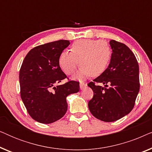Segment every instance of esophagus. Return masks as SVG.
Here are the masks:
<instances>
[{
    "label": "esophagus",
    "mask_w": 152,
    "mask_h": 152,
    "mask_svg": "<svg viewBox=\"0 0 152 152\" xmlns=\"http://www.w3.org/2000/svg\"><path fill=\"white\" fill-rule=\"evenodd\" d=\"M87 86L86 84H85L84 82H80V89H84V88H86Z\"/></svg>",
    "instance_id": "34e87169"
}]
</instances>
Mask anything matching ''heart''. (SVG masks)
Wrapping results in <instances>:
<instances>
[{
    "label": "heart",
    "mask_w": 152,
    "mask_h": 152,
    "mask_svg": "<svg viewBox=\"0 0 152 152\" xmlns=\"http://www.w3.org/2000/svg\"><path fill=\"white\" fill-rule=\"evenodd\" d=\"M111 48L104 41L80 39L72 43L70 52L63 51L59 57V65L68 75L75 73L81 67L75 77L82 80L88 75L92 77L102 74L109 66Z\"/></svg>",
    "instance_id": "heart-1"
}]
</instances>
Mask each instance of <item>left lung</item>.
<instances>
[{
  "mask_svg": "<svg viewBox=\"0 0 152 152\" xmlns=\"http://www.w3.org/2000/svg\"><path fill=\"white\" fill-rule=\"evenodd\" d=\"M111 61L105 71L88 86L93 91L88 106L92 115L104 122H114L129 113L140 89L139 66L133 52L124 43L110 41ZM102 83L105 87L97 83Z\"/></svg>",
  "mask_w": 152,
  "mask_h": 152,
  "instance_id": "left-lung-1",
  "label": "left lung"
}]
</instances>
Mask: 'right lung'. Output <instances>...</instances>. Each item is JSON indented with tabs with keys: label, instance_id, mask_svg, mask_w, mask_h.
Returning <instances> with one entry per match:
<instances>
[{
	"label": "right lung",
	"instance_id": "1",
	"mask_svg": "<svg viewBox=\"0 0 152 152\" xmlns=\"http://www.w3.org/2000/svg\"><path fill=\"white\" fill-rule=\"evenodd\" d=\"M59 40L38 45L27 54L19 71L20 97L29 115L36 121L50 124L68 109L66 97L80 90V82L68 81L59 65V57L70 44Z\"/></svg>",
	"mask_w": 152,
	"mask_h": 152
}]
</instances>
